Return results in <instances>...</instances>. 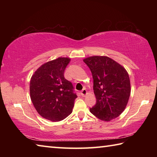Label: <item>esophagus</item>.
<instances>
[{
    "label": "esophagus",
    "instance_id": "1",
    "mask_svg": "<svg viewBox=\"0 0 157 157\" xmlns=\"http://www.w3.org/2000/svg\"><path fill=\"white\" fill-rule=\"evenodd\" d=\"M80 94H81V95L82 96H85V95H86V94H87V91H86V89H83L81 91V92H80Z\"/></svg>",
    "mask_w": 157,
    "mask_h": 157
}]
</instances>
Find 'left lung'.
<instances>
[{"label": "left lung", "mask_w": 157, "mask_h": 157, "mask_svg": "<svg viewBox=\"0 0 157 157\" xmlns=\"http://www.w3.org/2000/svg\"><path fill=\"white\" fill-rule=\"evenodd\" d=\"M83 61L91 71L96 98L91 113L104 121L118 117L125 109L131 93L127 71L106 56L89 57Z\"/></svg>", "instance_id": "obj_1"}]
</instances>
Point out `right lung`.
<instances>
[{
    "mask_svg": "<svg viewBox=\"0 0 157 157\" xmlns=\"http://www.w3.org/2000/svg\"><path fill=\"white\" fill-rule=\"evenodd\" d=\"M70 61V58L59 57L48 62L31 78V100L39 115L47 120L62 121L73 111L77 95L72 83L63 75Z\"/></svg>",
    "mask_w": 157,
    "mask_h": 157,
    "instance_id": "add662e5",
    "label": "right lung"
}]
</instances>
